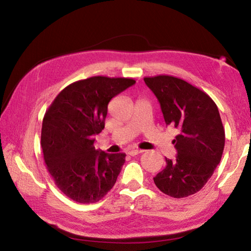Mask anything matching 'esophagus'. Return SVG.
I'll use <instances>...</instances> for the list:
<instances>
[{"label": "esophagus", "instance_id": "obj_1", "mask_svg": "<svg viewBox=\"0 0 251 251\" xmlns=\"http://www.w3.org/2000/svg\"><path fill=\"white\" fill-rule=\"evenodd\" d=\"M144 151H142V150H130L129 151H128V155H130V156H136V155H138V154H142Z\"/></svg>", "mask_w": 251, "mask_h": 251}]
</instances>
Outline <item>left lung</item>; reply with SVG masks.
I'll return each instance as SVG.
<instances>
[{"label":"left lung","mask_w":251,"mask_h":251,"mask_svg":"<svg viewBox=\"0 0 251 251\" xmlns=\"http://www.w3.org/2000/svg\"><path fill=\"white\" fill-rule=\"evenodd\" d=\"M144 80L158 99L166 125L179 130L173 141L176 158H166V166L154 182L168 196L188 197L206 185L222 159L225 129L218 107L205 92L175 76Z\"/></svg>","instance_id":"8db88e82"}]
</instances>
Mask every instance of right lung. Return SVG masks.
<instances>
[{"label": "right lung", "instance_id": "right-lung-1", "mask_svg": "<svg viewBox=\"0 0 251 251\" xmlns=\"http://www.w3.org/2000/svg\"><path fill=\"white\" fill-rule=\"evenodd\" d=\"M136 80L93 76L66 86L45 112L41 146L55 185L80 203L103 199L120 175L124 152L95 150L94 136L105 127L107 105Z\"/></svg>", "mask_w": 251, "mask_h": 251}]
</instances>
